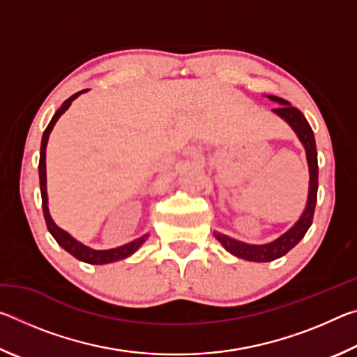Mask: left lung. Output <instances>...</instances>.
<instances>
[{
    "instance_id": "obj_1",
    "label": "left lung",
    "mask_w": 357,
    "mask_h": 357,
    "mask_svg": "<svg viewBox=\"0 0 357 357\" xmlns=\"http://www.w3.org/2000/svg\"><path fill=\"white\" fill-rule=\"evenodd\" d=\"M269 100L277 102L280 107L273 110L277 116L282 118L285 123L293 129L296 137L305 149L307 165H309V195H307L305 208L296 220L291 228H288L285 233L280 234L279 238L271 241L266 244H249L238 241L234 238H229L227 234L214 231V238L219 241L223 249L231 253V255L247 259V261L255 263H268L274 261V259L280 258L288 253L293 247L299 243V241L305 236L307 229L310 228L313 220V213H315L317 204V192H318V154H317V143L315 135L310 124L307 123L304 114H302L298 108L291 107L289 102L285 99L277 98V96H266Z\"/></svg>"
}]
</instances>
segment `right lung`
Wrapping results in <instances>:
<instances>
[{"mask_svg": "<svg viewBox=\"0 0 357 357\" xmlns=\"http://www.w3.org/2000/svg\"><path fill=\"white\" fill-rule=\"evenodd\" d=\"M84 91H88V89H84ZM84 91L77 93L74 96H70V98L64 102V104L58 108V112L53 114V118L50 123H48L47 129L44 132V135H42V143H40V157H39V183H40V195H42V211H44V217H45V223H47V228L48 231L53 238H55L56 243L63 247L66 252H69L72 257H75L77 259H80L83 263H88V264H108V263H114V261H119V259H124L130 255H134V253L140 249L143 245L144 241L149 238V234H143V236L137 238L134 241H130V243L124 244V245H119V247H114V249H107V250H96L93 247H88L84 245L80 241H77L74 236H72L70 233L66 231L61 227H58L55 220L52 219L50 215V211H48V193H47V165H45V151H47V143H48V138H50V134L53 128H55L56 121L59 119V116L68 110L70 107L72 102H74L78 96L83 94Z\"/></svg>", "mask_w": 357, "mask_h": 357, "instance_id": "right-lung-1", "label": "right lung"}]
</instances>
